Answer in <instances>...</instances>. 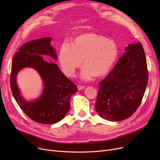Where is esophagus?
<instances>
[{
  "label": "esophagus",
  "instance_id": "1",
  "mask_svg": "<svg viewBox=\"0 0 160 160\" xmlns=\"http://www.w3.org/2000/svg\"><path fill=\"white\" fill-rule=\"evenodd\" d=\"M85 88V87L84 86H78V89L79 90V91H80V90H82V89H83Z\"/></svg>",
  "mask_w": 160,
  "mask_h": 160
}]
</instances>
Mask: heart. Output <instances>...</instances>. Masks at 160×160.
Listing matches in <instances>:
<instances>
[{
	"mask_svg": "<svg viewBox=\"0 0 160 160\" xmlns=\"http://www.w3.org/2000/svg\"><path fill=\"white\" fill-rule=\"evenodd\" d=\"M118 56L115 41L93 33H83L75 38L72 44L63 43L59 50V62L64 72L73 76L77 69L84 67L80 73L84 81L107 74ZM83 60H82V59Z\"/></svg>",
	"mask_w": 160,
	"mask_h": 160,
	"instance_id": "heart-1",
	"label": "heart"
}]
</instances>
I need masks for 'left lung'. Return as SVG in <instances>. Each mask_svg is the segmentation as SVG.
<instances>
[{
  "label": "left lung",
  "mask_w": 160,
  "mask_h": 160,
  "mask_svg": "<svg viewBox=\"0 0 160 160\" xmlns=\"http://www.w3.org/2000/svg\"><path fill=\"white\" fill-rule=\"evenodd\" d=\"M113 70L99 83L95 108L102 119H128L141 104L148 83L145 51L141 43L129 44Z\"/></svg>",
  "instance_id": "1"
}]
</instances>
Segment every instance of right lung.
<instances>
[{"label":"right lung","instance_id":"1","mask_svg":"<svg viewBox=\"0 0 160 160\" xmlns=\"http://www.w3.org/2000/svg\"><path fill=\"white\" fill-rule=\"evenodd\" d=\"M52 38H43L24 44L16 52L12 62L10 85L17 103L29 118L44 124H53L62 120L70 108L71 95L77 93V86L67 78L52 60L57 61V53L51 45ZM37 70L44 88L36 100L27 102L21 95L16 83V76L24 68Z\"/></svg>","mask_w":160,"mask_h":160}]
</instances>
